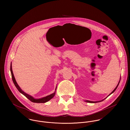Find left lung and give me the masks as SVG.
I'll return each mask as SVG.
<instances>
[{
  "mask_svg": "<svg viewBox=\"0 0 130 130\" xmlns=\"http://www.w3.org/2000/svg\"><path fill=\"white\" fill-rule=\"evenodd\" d=\"M120 80H121V78H120ZM120 82H119V83H118V85H117V87H116V88H115V89H114V90H113V91H112V92H111V93H110V94H109V95H108V96H109V95H110V94H111V93H113V92H115V91H116V89H117V88H118V86H119V83H120ZM108 96H107V97H108ZM106 98H105V99H106ZM105 99H104V100H102V101H99V102H92V101H86V102H88V103H97V102H102V101H104V100H105Z\"/></svg>",
  "mask_w": 130,
  "mask_h": 130,
  "instance_id": "8db88e82",
  "label": "left lung"
}]
</instances>
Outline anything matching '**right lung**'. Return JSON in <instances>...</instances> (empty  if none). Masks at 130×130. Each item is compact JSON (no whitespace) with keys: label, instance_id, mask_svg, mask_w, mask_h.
I'll list each match as a JSON object with an SVG mask.
<instances>
[{"label":"right lung","instance_id":"add662e5","mask_svg":"<svg viewBox=\"0 0 130 130\" xmlns=\"http://www.w3.org/2000/svg\"><path fill=\"white\" fill-rule=\"evenodd\" d=\"M10 71H11V76H12V80H13V82L15 85V86L16 87V88H17V89L19 90V92L20 93H21L22 94H23L24 96H25L28 100H29L31 102H34V103H44L45 102H48V101H50L51 99H52L55 95V92L49 95H47L45 97H44L43 98H41V99H34L32 96H30V95L26 93H24L20 88V87H19V85H18L15 79V78H14V76L13 75V72H12V66H11V64H10Z\"/></svg>","mask_w":130,"mask_h":130}]
</instances>
